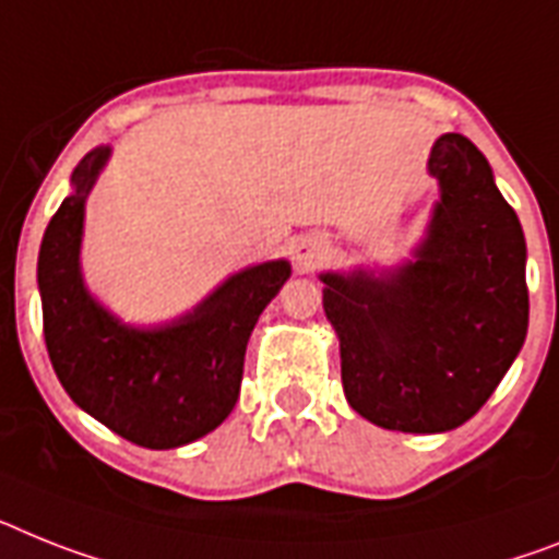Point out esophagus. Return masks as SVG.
<instances>
[{
	"label": "esophagus",
	"mask_w": 559,
	"mask_h": 559,
	"mask_svg": "<svg viewBox=\"0 0 559 559\" xmlns=\"http://www.w3.org/2000/svg\"><path fill=\"white\" fill-rule=\"evenodd\" d=\"M326 255V243L318 236H301L293 241V261L298 270H312L321 264V258Z\"/></svg>",
	"instance_id": "34e87169"
}]
</instances>
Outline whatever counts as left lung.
<instances>
[{"label": "left lung", "mask_w": 559, "mask_h": 559, "mask_svg": "<svg viewBox=\"0 0 559 559\" xmlns=\"http://www.w3.org/2000/svg\"><path fill=\"white\" fill-rule=\"evenodd\" d=\"M429 173L440 201L412 261L321 275L346 401L369 424L412 435L477 415L528 330L526 238L486 156L443 133Z\"/></svg>", "instance_id": "obj_1"}]
</instances>
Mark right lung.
I'll use <instances>...</instances> for the list:
<instances>
[{
	"mask_svg": "<svg viewBox=\"0 0 559 559\" xmlns=\"http://www.w3.org/2000/svg\"><path fill=\"white\" fill-rule=\"evenodd\" d=\"M107 158L110 147H96L79 162L73 192L41 238L45 344L79 409L135 447H185L233 412L252 326L293 270L284 258L264 261L229 275L176 321L147 330L121 323L87 293L79 264L84 201Z\"/></svg>",
	"mask_w": 559,
	"mask_h": 559,
	"instance_id": "obj_1",
	"label": "right lung"
}]
</instances>
